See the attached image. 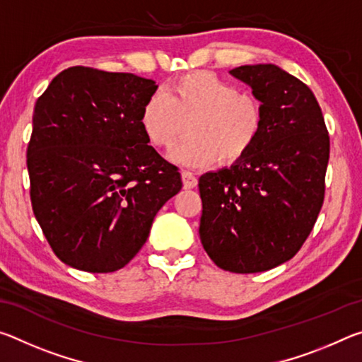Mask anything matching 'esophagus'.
<instances>
[{
    "mask_svg": "<svg viewBox=\"0 0 362 362\" xmlns=\"http://www.w3.org/2000/svg\"><path fill=\"white\" fill-rule=\"evenodd\" d=\"M182 182H183V188H194L196 185H198V179L189 173V170H183L182 173Z\"/></svg>",
    "mask_w": 362,
    "mask_h": 362,
    "instance_id": "obj_1",
    "label": "esophagus"
}]
</instances>
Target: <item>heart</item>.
I'll return each mask as SVG.
<instances>
[{
    "mask_svg": "<svg viewBox=\"0 0 362 362\" xmlns=\"http://www.w3.org/2000/svg\"><path fill=\"white\" fill-rule=\"evenodd\" d=\"M265 110L250 94L211 71H192L170 81L164 93L146 97L140 110V127L151 145L169 148L188 122V136L169 153V159L187 168H204L214 161L228 164L246 156L259 139Z\"/></svg>",
    "mask_w": 362,
    "mask_h": 362,
    "instance_id": "b5f03b06",
    "label": "heart"
}]
</instances>
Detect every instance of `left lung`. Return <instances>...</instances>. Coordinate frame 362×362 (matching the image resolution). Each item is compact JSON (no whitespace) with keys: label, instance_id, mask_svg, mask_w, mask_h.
Returning a JSON list of instances; mask_svg holds the SVG:
<instances>
[{"label":"left lung","instance_id":"1","mask_svg":"<svg viewBox=\"0 0 362 362\" xmlns=\"http://www.w3.org/2000/svg\"><path fill=\"white\" fill-rule=\"evenodd\" d=\"M262 102L255 145L230 168L199 177V238L217 267L259 273L291 260L324 201L329 134L308 86L273 64L230 70Z\"/></svg>","mask_w":362,"mask_h":362}]
</instances>
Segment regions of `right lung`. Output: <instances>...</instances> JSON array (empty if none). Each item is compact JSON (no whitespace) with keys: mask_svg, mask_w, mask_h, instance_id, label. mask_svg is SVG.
Wrapping results in <instances>:
<instances>
[{"mask_svg":"<svg viewBox=\"0 0 362 362\" xmlns=\"http://www.w3.org/2000/svg\"><path fill=\"white\" fill-rule=\"evenodd\" d=\"M156 89L132 73L71 66L35 103L30 198L54 254L71 268L124 267L180 192V173L140 127V110Z\"/></svg>","mask_w":362,"mask_h":362,"instance_id":"add662e5","label":"right lung"}]
</instances>
